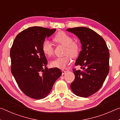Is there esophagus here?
I'll return each instance as SVG.
<instances>
[{
	"label": "esophagus",
	"mask_w": 120,
	"mask_h": 120,
	"mask_svg": "<svg viewBox=\"0 0 120 120\" xmlns=\"http://www.w3.org/2000/svg\"><path fill=\"white\" fill-rule=\"evenodd\" d=\"M62 74L64 75V74H65L66 73V71H64V70H62Z\"/></svg>",
	"instance_id": "34e87169"
}]
</instances>
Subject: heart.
I'll list each match as a JSON object with an SVG mask.
<instances>
[{
	"label": "heart",
	"instance_id": "1",
	"mask_svg": "<svg viewBox=\"0 0 120 120\" xmlns=\"http://www.w3.org/2000/svg\"><path fill=\"white\" fill-rule=\"evenodd\" d=\"M57 43L65 46V54H70L73 57H76L79 51V44L73 41V38L64 31H60L57 34L54 38ZM42 50L45 55L51 56L54 54V47L51 42L48 40H45L42 45ZM72 59L70 55H66L62 57L54 59L50 62V65L54 68L64 69L71 63Z\"/></svg>",
	"mask_w": 120,
	"mask_h": 120
}]
</instances>
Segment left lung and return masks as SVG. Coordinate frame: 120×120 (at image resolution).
<instances>
[{
	"instance_id": "1",
	"label": "left lung",
	"mask_w": 120,
	"mask_h": 120,
	"mask_svg": "<svg viewBox=\"0 0 120 120\" xmlns=\"http://www.w3.org/2000/svg\"><path fill=\"white\" fill-rule=\"evenodd\" d=\"M66 30L77 36L82 45L75 65L83 70H73L75 77L71 89L77 96L89 97L100 89L109 74V49L104 39L91 29L79 27Z\"/></svg>"
}]
</instances>
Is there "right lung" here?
I'll use <instances>...</instances> for the list:
<instances>
[{
	"mask_svg": "<svg viewBox=\"0 0 120 120\" xmlns=\"http://www.w3.org/2000/svg\"><path fill=\"white\" fill-rule=\"evenodd\" d=\"M56 29L34 26L17 35L10 52L11 72L25 95L36 100L46 98L62 75L60 69H48L47 60L42 50L46 37Z\"/></svg>",
	"mask_w": 120,
	"mask_h": 120,
	"instance_id": "1",
	"label": "right lung"
}]
</instances>
